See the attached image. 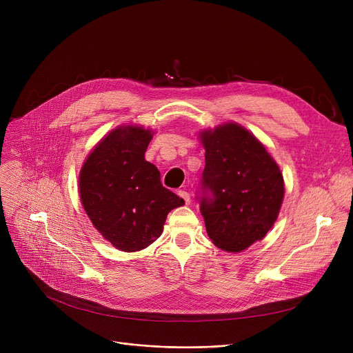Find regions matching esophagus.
<instances>
[{
    "instance_id": "1",
    "label": "esophagus",
    "mask_w": 353,
    "mask_h": 353,
    "mask_svg": "<svg viewBox=\"0 0 353 353\" xmlns=\"http://www.w3.org/2000/svg\"><path fill=\"white\" fill-rule=\"evenodd\" d=\"M179 196L186 201V205H190V194L186 190H179Z\"/></svg>"
}]
</instances>
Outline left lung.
<instances>
[{"label": "left lung", "mask_w": 353, "mask_h": 353, "mask_svg": "<svg viewBox=\"0 0 353 353\" xmlns=\"http://www.w3.org/2000/svg\"><path fill=\"white\" fill-rule=\"evenodd\" d=\"M199 136L206 150L199 201L208 234L219 249L242 252L276 221L283 176L265 145L242 125L225 123Z\"/></svg>", "instance_id": "left-lung-1"}]
</instances>
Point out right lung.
Returning a JSON list of instances; mask_svg holds the SVG:
<instances>
[{
  "mask_svg": "<svg viewBox=\"0 0 353 353\" xmlns=\"http://www.w3.org/2000/svg\"><path fill=\"white\" fill-rule=\"evenodd\" d=\"M152 130L120 125L84 161L79 188L91 223L121 252L150 246L163 232L167 214L184 200L163 188L157 167L144 159Z\"/></svg>",
  "mask_w": 353,
  "mask_h": 353,
  "instance_id": "obj_1",
  "label": "right lung"
}]
</instances>
